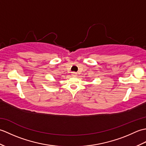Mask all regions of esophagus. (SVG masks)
<instances>
[{"label":"esophagus","mask_w":146,"mask_h":146,"mask_svg":"<svg viewBox=\"0 0 146 146\" xmlns=\"http://www.w3.org/2000/svg\"><path fill=\"white\" fill-rule=\"evenodd\" d=\"M72 76H77V73H76V72H73V73H72Z\"/></svg>","instance_id":"esophagus-1"}]
</instances>
